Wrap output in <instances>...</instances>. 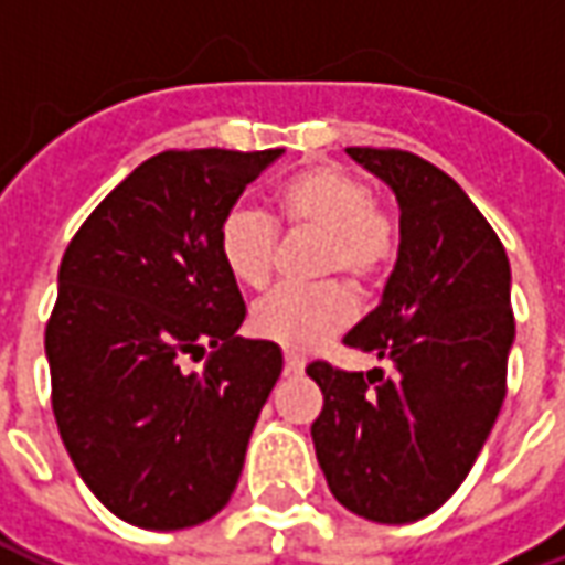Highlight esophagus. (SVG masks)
<instances>
[{
	"label": "esophagus",
	"mask_w": 565,
	"mask_h": 565,
	"mask_svg": "<svg viewBox=\"0 0 565 565\" xmlns=\"http://www.w3.org/2000/svg\"><path fill=\"white\" fill-rule=\"evenodd\" d=\"M284 366H287V372L299 375V372L306 369V356H299V354H294V351H287V354H284Z\"/></svg>",
	"instance_id": "34e87169"
}]
</instances>
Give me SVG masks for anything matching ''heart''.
<instances>
[{"mask_svg": "<svg viewBox=\"0 0 565 565\" xmlns=\"http://www.w3.org/2000/svg\"><path fill=\"white\" fill-rule=\"evenodd\" d=\"M275 205L290 230L320 233L318 271H342L356 287L379 284L399 254V223L375 205L372 186L339 166H308L275 190ZM223 266L245 287H266L275 266L278 226L250 205L226 211L217 233ZM354 318V296L339 281L281 287L254 308V330L294 351L318 348Z\"/></svg>", "mask_w": 565, "mask_h": 565, "instance_id": "b5f03b06", "label": "heart"}]
</instances>
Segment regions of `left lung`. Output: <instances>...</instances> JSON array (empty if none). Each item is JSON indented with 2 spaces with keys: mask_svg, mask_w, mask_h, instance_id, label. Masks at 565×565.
I'll return each instance as SVG.
<instances>
[{
  "mask_svg": "<svg viewBox=\"0 0 565 565\" xmlns=\"http://www.w3.org/2000/svg\"><path fill=\"white\" fill-rule=\"evenodd\" d=\"M399 202V257L375 311L344 335L384 369H306L323 393L311 424L332 497L375 523L441 509L484 448L514 342L505 247L462 186L393 148H348Z\"/></svg>",
  "mask_w": 565,
  "mask_h": 565,
  "instance_id": "8db88e82",
  "label": "left lung"
}]
</instances>
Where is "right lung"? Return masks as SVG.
<instances>
[{
    "label": "right lung",
    "instance_id": "obj_1",
    "mask_svg": "<svg viewBox=\"0 0 565 565\" xmlns=\"http://www.w3.org/2000/svg\"><path fill=\"white\" fill-rule=\"evenodd\" d=\"M284 150H162L81 223L44 330L51 403L93 497L141 530H184L230 502L281 348L235 335L245 299L217 233ZM199 373L183 356L204 353Z\"/></svg>",
    "mask_w": 565,
    "mask_h": 565
}]
</instances>
